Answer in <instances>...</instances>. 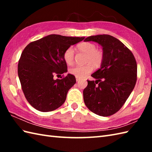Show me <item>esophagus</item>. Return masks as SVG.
I'll use <instances>...</instances> for the list:
<instances>
[{
	"instance_id": "34e87169",
	"label": "esophagus",
	"mask_w": 152,
	"mask_h": 152,
	"mask_svg": "<svg viewBox=\"0 0 152 152\" xmlns=\"http://www.w3.org/2000/svg\"><path fill=\"white\" fill-rule=\"evenodd\" d=\"M76 82H79V81H80V78H77V77H76Z\"/></svg>"
}]
</instances>
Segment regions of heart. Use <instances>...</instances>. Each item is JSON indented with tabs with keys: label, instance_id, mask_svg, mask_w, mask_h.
Returning <instances> with one entry per match:
<instances>
[{
	"label": "heart",
	"instance_id": "heart-1",
	"mask_svg": "<svg viewBox=\"0 0 152 152\" xmlns=\"http://www.w3.org/2000/svg\"><path fill=\"white\" fill-rule=\"evenodd\" d=\"M80 51L88 54L86 63H88L84 66H74L69 70L71 74L75 76L77 78H83L91 72L95 67L101 66L104 59V54L102 51L96 49L95 44L91 42H83L78 46ZM74 54L75 50L72 46H70L64 51L63 53V59L65 63L69 65H72L74 61Z\"/></svg>",
	"mask_w": 152,
	"mask_h": 152
}]
</instances>
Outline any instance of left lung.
Listing matches in <instances>:
<instances>
[{"label":"left lung","instance_id":"obj_1","mask_svg":"<svg viewBox=\"0 0 152 152\" xmlns=\"http://www.w3.org/2000/svg\"><path fill=\"white\" fill-rule=\"evenodd\" d=\"M84 41L101 45L104 59L101 68L91 74L96 81L88 80V86L83 91V101L95 114L112 115L121 109L136 84V60L129 49L110 35L91 36Z\"/></svg>","mask_w":152,"mask_h":152}]
</instances>
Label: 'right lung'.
<instances>
[{
    "instance_id": "1",
    "label": "right lung",
    "mask_w": 152,
    "mask_h": 152,
    "mask_svg": "<svg viewBox=\"0 0 152 152\" xmlns=\"http://www.w3.org/2000/svg\"><path fill=\"white\" fill-rule=\"evenodd\" d=\"M84 38L50 34L25 48L19 60L18 72L25 98L33 108L51 112L65 101L68 91L76 82L75 76L68 74L56 80L53 76L67 72L64 51Z\"/></svg>"
}]
</instances>
